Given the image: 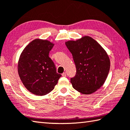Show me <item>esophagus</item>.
I'll use <instances>...</instances> for the list:
<instances>
[{"label": "esophagus", "mask_w": 130, "mask_h": 130, "mask_svg": "<svg viewBox=\"0 0 130 130\" xmlns=\"http://www.w3.org/2000/svg\"><path fill=\"white\" fill-rule=\"evenodd\" d=\"M62 76H63V77H65V76H67V73H66L65 72L63 73L62 74Z\"/></svg>", "instance_id": "34e87169"}]
</instances>
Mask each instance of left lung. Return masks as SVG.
Instances as JSON below:
<instances>
[{"label": "left lung", "mask_w": 130, "mask_h": 130, "mask_svg": "<svg viewBox=\"0 0 130 130\" xmlns=\"http://www.w3.org/2000/svg\"><path fill=\"white\" fill-rule=\"evenodd\" d=\"M65 45L72 54L76 69L75 75L70 79L73 87L84 94L95 92L103 85L109 71L110 61L106 52L89 36L68 41Z\"/></svg>", "instance_id": "8db88e82"}]
</instances>
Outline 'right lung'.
<instances>
[{"instance_id": "add662e5", "label": "right lung", "mask_w": 130, "mask_h": 130, "mask_svg": "<svg viewBox=\"0 0 130 130\" xmlns=\"http://www.w3.org/2000/svg\"><path fill=\"white\" fill-rule=\"evenodd\" d=\"M54 46L48 41L36 39L24 48L19 57V76L24 87L35 95L51 92L61 76L48 56Z\"/></svg>"}]
</instances>
